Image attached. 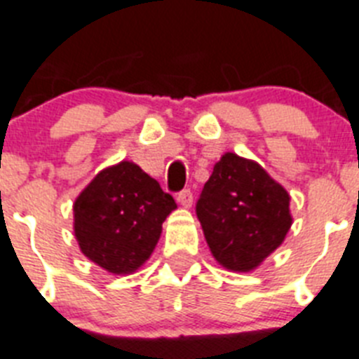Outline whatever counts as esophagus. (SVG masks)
I'll list each match as a JSON object with an SVG mask.
<instances>
[{
	"label": "esophagus",
	"mask_w": 359,
	"mask_h": 359,
	"mask_svg": "<svg viewBox=\"0 0 359 359\" xmlns=\"http://www.w3.org/2000/svg\"><path fill=\"white\" fill-rule=\"evenodd\" d=\"M177 203L183 207H191L192 205V192L191 189H183L182 192H177V196H176Z\"/></svg>",
	"instance_id": "esophagus-1"
}]
</instances>
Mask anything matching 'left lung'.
Segmentation results:
<instances>
[{"label":"left lung","mask_w":359,"mask_h":359,"mask_svg":"<svg viewBox=\"0 0 359 359\" xmlns=\"http://www.w3.org/2000/svg\"><path fill=\"white\" fill-rule=\"evenodd\" d=\"M209 250L231 271H251L292 227L290 194L260 167L233 152L222 156L196 203Z\"/></svg>","instance_id":"left-lung-1"}]
</instances>
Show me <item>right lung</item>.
Returning a JSON list of instances; mask_svg holds the SVG:
<instances>
[{
  "label": "right lung",
  "mask_w": 359,
  "mask_h": 359,
  "mask_svg": "<svg viewBox=\"0 0 359 359\" xmlns=\"http://www.w3.org/2000/svg\"><path fill=\"white\" fill-rule=\"evenodd\" d=\"M176 201L132 161L100 170L75 200L80 251L114 275H128L150 259Z\"/></svg>",
  "instance_id": "obj_1"
}]
</instances>
